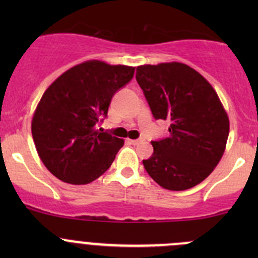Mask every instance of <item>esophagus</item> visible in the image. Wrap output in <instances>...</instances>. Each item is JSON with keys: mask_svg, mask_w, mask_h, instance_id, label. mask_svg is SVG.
Wrapping results in <instances>:
<instances>
[{"mask_svg": "<svg viewBox=\"0 0 258 258\" xmlns=\"http://www.w3.org/2000/svg\"><path fill=\"white\" fill-rule=\"evenodd\" d=\"M128 142L131 145H140L141 142H144V139H137V140H128Z\"/></svg>", "mask_w": 258, "mask_h": 258, "instance_id": "obj_1", "label": "esophagus"}]
</instances>
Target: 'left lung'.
<instances>
[{
  "instance_id": "1",
  "label": "left lung",
  "mask_w": 258,
  "mask_h": 258,
  "mask_svg": "<svg viewBox=\"0 0 258 258\" xmlns=\"http://www.w3.org/2000/svg\"><path fill=\"white\" fill-rule=\"evenodd\" d=\"M136 80L155 119L170 122L168 137L151 141L145 170L161 187L183 191L204 181L225 152L227 113L204 76L179 62L137 67Z\"/></svg>"
}]
</instances>
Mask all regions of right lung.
<instances>
[{"label":"right lung","mask_w":258,"mask_h":258,"mask_svg":"<svg viewBox=\"0 0 258 258\" xmlns=\"http://www.w3.org/2000/svg\"><path fill=\"white\" fill-rule=\"evenodd\" d=\"M135 67L88 61L72 67L43 93L32 118V137L43 165L72 184L95 181L112 165L123 140L101 132L114 93Z\"/></svg>","instance_id":"right-lung-1"}]
</instances>
